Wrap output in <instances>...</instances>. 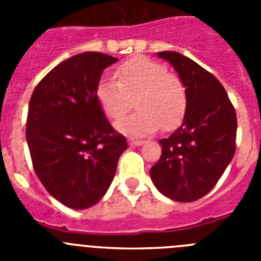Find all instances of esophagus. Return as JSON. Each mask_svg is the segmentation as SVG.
<instances>
[{"label":"esophagus","mask_w":261,"mask_h":261,"mask_svg":"<svg viewBox=\"0 0 261 261\" xmlns=\"http://www.w3.org/2000/svg\"><path fill=\"white\" fill-rule=\"evenodd\" d=\"M128 142L130 145H133V146H140V145L144 144V141H142V140H137V138H129Z\"/></svg>","instance_id":"obj_1"}]
</instances>
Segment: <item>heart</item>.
<instances>
[{"mask_svg":"<svg viewBox=\"0 0 261 261\" xmlns=\"http://www.w3.org/2000/svg\"><path fill=\"white\" fill-rule=\"evenodd\" d=\"M116 77L117 81L100 78L95 96L106 116L112 120L123 117L135 99L138 110L116 124L120 132L150 135L161 126L170 130L183 120L188 106L187 87L163 64L144 56L132 57L116 69Z\"/></svg>","mask_w":261,"mask_h":261,"instance_id":"obj_1","label":"heart"}]
</instances>
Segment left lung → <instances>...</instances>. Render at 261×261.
Masks as SVG:
<instances>
[{
    "mask_svg": "<svg viewBox=\"0 0 261 261\" xmlns=\"http://www.w3.org/2000/svg\"><path fill=\"white\" fill-rule=\"evenodd\" d=\"M179 73L188 93L183 123L159 140L162 155L150 168L156 190L168 199H201L220 180L235 154L237 114L229 95L212 73L177 52H159Z\"/></svg>",
    "mask_w": 261,
    "mask_h": 261,
    "instance_id": "obj_1",
    "label": "left lung"
}]
</instances>
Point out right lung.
I'll return each mask as SVG.
<instances>
[{
  "instance_id": "1",
  "label": "right lung",
  "mask_w": 261,
  "mask_h": 261,
  "mask_svg": "<svg viewBox=\"0 0 261 261\" xmlns=\"http://www.w3.org/2000/svg\"><path fill=\"white\" fill-rule=\"evenodd\" d=\"M116 57L85 52L62 61L35 87L26 138L45 190L73 209L95 205L107 192L128 145L99 106L95 89Z\"/></svg>"
}]
</instances>
